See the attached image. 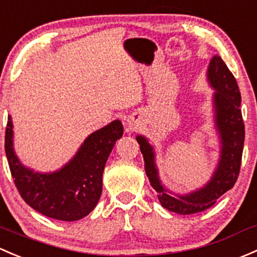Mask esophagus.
Returning a JSON list of instances; mask_svg holds the SVG:
<instances>
[{"mask_svg":"<svg viewBox=\"0 0 257 257\" xmlns=\"http://www.w3.org/2000/svg\"><path fill=\"white\" fill-rule=\"evenodd\" d=\"M126 124H128V128L129 129L137 128V123H136V120H134V119H128V121H126Z\"/></svg>","mask_w":257,"mask_h":257,"instance_id":"esophagus-1","label":"esophagus"}]
</instances>
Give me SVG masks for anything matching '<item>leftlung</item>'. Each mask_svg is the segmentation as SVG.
<instances>
[{"label": "left lung", "mask_w": 257, "mask_h": 257, "mask_svg": "<svg viewBox=\"0 0 257 257\" xmlns=\"http://www.w3.org/2000/svg\"><path fill=\"white\" fill-rule=\"evenodd\" d=\"M207 76L212 87L217 91L214 93L215 124L220 134L221 155L219 165L206 187L186 196H171L159 180L153 147L144 137H137L144 158L145 172L153 188L158 192L161 206L177 214L190 215L212 207L221 194L234 187L241 166L245 125L240 109L241 96L239 86L223 59L218 55L210 60Z\"/></svg>", "instance_id": "left-lung-1"}]
</instances>
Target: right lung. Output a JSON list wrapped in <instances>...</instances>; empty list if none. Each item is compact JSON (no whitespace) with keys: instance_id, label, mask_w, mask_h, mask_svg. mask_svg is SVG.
Listing matches in <instances>:
<instances>
[{"instance_id":"right-lung-1","label":"right lung","mask_w":257,"mask_h":257,"mask_svg":"<svg viewBox=\"0 0 257 257\" xmlns=\"http://www.w3.org/2000/svg\"><path fill=\"white\" fill-rule=\"evenodd\" d=\"M13 125L8 117L5 150L15 185L28 206L53 219L74 221L86 217L98 203L104 165L123 136L119 120L94 132L69 164L53 174H38L20 163L13 151Z\"/></svg>"}]
</instances>
